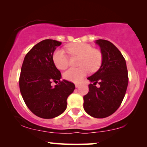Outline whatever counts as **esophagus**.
<instances>
[{
    "label": "esophagus",
    "mask_w": 147,
    "mask_h": 147,
    "mask_svg": "<svg viewBox=\"0 0 147 147\" xmlns=\"http://www.w3.org/2000/svg\"><path fill=\"white\" fill-rule=\"evenodd\" d=\"M75 86H76V88H79L80 85L79 84H76Z\"/></svg>",
    "instance_id": "34e87169"
}]
</instances>
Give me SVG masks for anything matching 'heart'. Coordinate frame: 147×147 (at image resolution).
<instances>
[{"label":"heart","instance_id":"b5f03b06","mask_svg":"<svg viewBox=\"0 0 147 147\" xmlns=\"http://www.w3.org/2000/svg\"><path fill=\"white\" fill-rule=\"evenodd\" d=\"M67 49L71 55L80 56L79 67L70 68L63 74L68 81L81 82L88 71H98L102 63L103 57L100 50L93 49L92 45L85 43H74L67 46ZM54 63L58 69L63 70L69 65V58L65 50L58 49L53 55Z\"/></svg>","mask_w":147,"mask_h":147}]
</instances>
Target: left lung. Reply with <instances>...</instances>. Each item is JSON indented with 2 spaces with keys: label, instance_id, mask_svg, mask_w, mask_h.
I'll list each match as a JSON object with an SVG mask.
<instances>
[{
  "label": "left lung",
  "instance_id": "1",
  "mask_svg": "<svg viewBox=\"0 0 147 147\" xmlns=\"http://www.w3.org/2000/svg\"><path fill=\"white\" fill-rule=\"evenodd\" d=\"M103 57L100 69L88 80L89 92L84 96V110L96 118L108 117L119 108L125 96L128 84V70L121 52L111 42L98 39ZM99 84L97 88L95 84Z\"/></svg>",
  "mask_w": 147,
  "mask_h": 147
}]
</instances>
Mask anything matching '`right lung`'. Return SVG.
<instances>
[{
    "label": "right lung",
    "instance_id": "1",
    "mask_svg": "<svg viewBox=\"0 0 147 147\" xmlns=\"http://www.w3.org/2000/svg\"><path fill=\"white\" fill-rule=\"evenodd\" d=\"M61 42L45 39L27 53L22 65L19 88L29 109L40 118L49 119L59 116L67 108V99L75 85L65 80L53 60L54 51ZM59 81L53 87L51 82Z\"/></svg>",
    "mask_w": 147,
    "mask_h": 147
}]
</instances>
